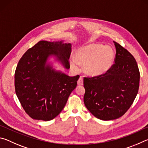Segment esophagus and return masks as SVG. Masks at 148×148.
<instances>
[{
    "instance_id": "1",
    "label": "esophagus",
    "mask_w": 148,
    "mask_h": 148,
    "mask_svg": "<svg viewBox=\"0 0 148 148\" xmlns=\"http://www.w3.org/2000/svg\"><path fill=\"white\" fill-rule=\"evenodd\" d=\"M77 85H79V86H82L84 84V81H83V77H82V76H80L79 79L77 80Z\"/></svg>"
}]
</instances>
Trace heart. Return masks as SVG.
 I'll return each mask as SVG.
<instances>
[{
  "instance_id": "b5f03b06",
  "label": "heart",
  "mask_w": 148,
  "mask_h": 148,
  "mask_svg": "<svg viewBox=\"0 0 148 148\" xmlns=\"http://www.w3.org/2000/svg\"><path fill=\"white\" fill-rule=\"evenodd\" d=\"M75 59L71 60V66L77 70L78 64L84 65V71L91 76H98L108 71L114 59V51L111 47L101 44H89L75 50Z\"/></svg>"
}]
</instances>
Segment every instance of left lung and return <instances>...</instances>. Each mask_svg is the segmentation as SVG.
I'll use <instances>...</instances> for the list:
<instances>
[{
  "label": "left lung",
  "instance_id": "8db88e82",
  "mask_svg": "<svg viewBox=\"0 0 148 148\" xmlns=\"http://www.w3.org/2000/svg\"><path fill=\"white\" fill-rule=\"evenodd\" d=\"M114 42L115 63L104 74L84 78V104L95 117L104 121L123 116L139 89L140 72L136 60L126 49Z\"/></svg>",
  "mask_w": 148,
  "mask_h": 148
}]
</instances>
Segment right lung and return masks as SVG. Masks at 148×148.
I'll return each instance as SVG.
<instances>
[{
    "label": "right lung",
    "instance_id": "obj_1",
    "mask_svg": "<svg viewBox=\"0 0 148 148\" xmlns=\"http://www.w3.org/2000/svg\"><path fill=\"white\" fill-rule=\"evenodd\" d=\"M72 46L63 42L42 40L29 49L17 64L15 89L22 107L31 118L50 121L61 113L79 76L71 77L57 71L47 61L55 56L70 68Z\"/></svg>",
    "mask_w": 148,
    "mask_h": 148
}]
</instances>
